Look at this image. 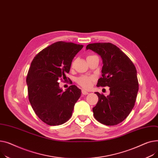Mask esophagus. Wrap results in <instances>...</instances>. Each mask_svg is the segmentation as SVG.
Instances as JSON below:
<instances>
[{
	"mask_svg": "<svg viewBox=\"0 0 158 158\" xmlns=\"http://www.w3.org/2000/svg\"><path fill=\"white\" fill-rule=\"evenodd\" d=\"M81 93H82V94H83V95H87V94H89V92H88L87 91L85 90L82 89V90H81Z\"/></svg>",
	"mask_w": 158,
	"mask_h": 158,
	"instance_id": "1",
	"label": "esophagus"
}]
</instances>
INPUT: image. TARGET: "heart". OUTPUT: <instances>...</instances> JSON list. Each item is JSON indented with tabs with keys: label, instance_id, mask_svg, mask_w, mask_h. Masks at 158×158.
<instances>
[{
	"label": "heart",
	"instance_id": "1",
	"mask_svg": "<svg viewBox=\"0 0 158 158\" xmlns=\"http://www.w3.org/2000/svg\"><path fill=\"white\" fill-rule=\"evenodd\" d=\"M93 56V55H90V56H87V59ZM73 64V62L72 63V66ZM94 80V78L93 77H89V76H81L77 78V81L78 84L81 86L84 89H89L91 87L92 85V81Z\"/></svg>",
	"mask_w": 158,
	"mask_h": 158
}]
</instances>
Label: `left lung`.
<instances>
[{
    "mask_svg": "<svg viewBox=\"0 0 158 158\" xmlns=\"http://www.w3.org/2000/svg\"><path fill=\"white\" fill-rule=\"evenodd\" d=\"M87 50L99 55L103 60L102 77L98 87H110V95L98 92V102L92 108L95 118L106 126L117 125L129 115L135 106L138 91L135 65L117 46L110 43L89 44Z\"/></svg>",
    "mask_w": 158,
    "mask_h": 158,
    "instance_id": "8db88e82",
    "label": "left lung"
}]
</instances>
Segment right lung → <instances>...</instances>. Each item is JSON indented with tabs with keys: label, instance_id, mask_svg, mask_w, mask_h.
I'll return each mask as SVG.
<instances>
[{
	"label": "right lung",
	"instance_id": "1",
	"mask_svg": "<svg viewBox=\"0 0 158 158\" xmlns=\"http://www.w3.org/2000/svg\"><path fill=\"white\" fill-rule=\"evenodd\" d=\"M83 46L58 41L41 50L31 62L26 79L29 99L35 114L46 124L61 125L72 115L81 90L73 85L64 92L59 82L66 77L74 57Z\"/></svg>",
	"mask_w": 158,
	"mask_h": 158
}]
</instances>
